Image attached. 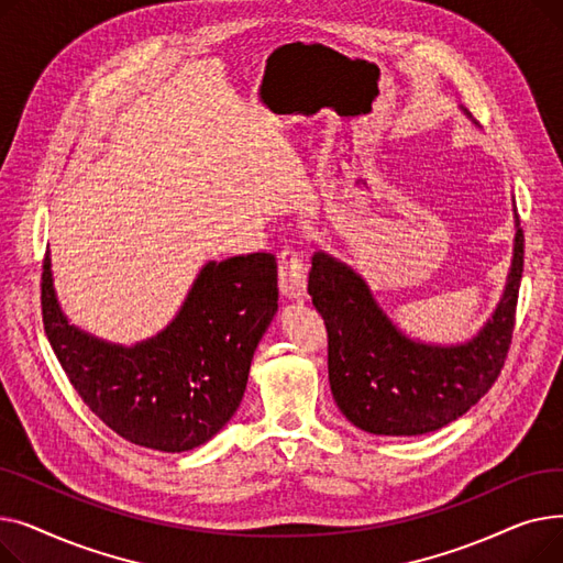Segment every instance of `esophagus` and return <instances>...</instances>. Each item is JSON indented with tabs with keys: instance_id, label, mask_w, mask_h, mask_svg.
Instances as JSON below:
<instances>
[{
	"instance_id": "obj_1",
	"label": "esophagus",
	"mask_w": 563,
	"mask_h": 563,
	"mask_svg": "<svg viewBox=\"0 0 563 563\" xmlns=\"http://www.w3.org/2000/svg\"><path fill=\"white\" fill-rule=\"evenodd\" d=\"M278 278H280V291L285 294L287 299L301 301V299L306 297L308 276H306L303 260H301V255H299L297 251L285 249V251L280 253Z\"/></svg>"
}]
</instances>
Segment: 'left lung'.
<instances>
[{"label":"left lung","instance_id":"left-lung-1","mask_svg":"<svg viewBox=\"0 0 563 563\" xmlns=\"http://www.w3.org/2000/svg\"><path fill=\"white\" fill-rule=\"evenodd\" d=\"M514 223L505 289L484 327L463 342L408 335L353 266L327 251L312 255L308 291L329 331L331 393L353 427L422 435L459 420L490 390L511 344L522 278L525 236L518 217Z\"/></svg>","mask_w":563,"mask_h":563}]
</instances>
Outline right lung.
<instances>
[{"label": "right lung", "mask_w": 563, "mask_h": 563, "mask_svg": "<svg viewBox=\"0 0 563 563\" xmlns=\"http://www.w3.org/2000/svg\"><path fill=\"white\" fill-rule=\"evenodd\" d=\"M276 312L272 253L210 260L157 335L118 344L70 323L45 257L43 321L58 363L111 431L147 450L189 452L230 422Z\"/></svg>", "instance_id": "add662e5"}]
</instances>
